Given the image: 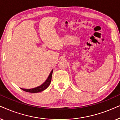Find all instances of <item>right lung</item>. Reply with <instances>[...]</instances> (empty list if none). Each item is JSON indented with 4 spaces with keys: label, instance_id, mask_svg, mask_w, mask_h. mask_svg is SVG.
Wrapping results in <instances>:
<instances>
[{
    "label": "right lung",
    "instance_id": "add662e5",
    "mask_svg": "<svg viewBox=\"0 0 120 120\" xmlns=\"http://www.w3.org/2000/svg\"><path fill=\"white\" fill-rule=\"evenodd\" d=\"M52 73H53V70H52L51 72L50 73L48 78H47V80L45 81V82L42 83V85H41L40 86L37 87L32 88V89H24V88H21L22 90H23L24 91L27 92H30V93H38V92H40L41 91H43L44 90L46 89L50 84L51 81V79H52Z\"/></svg>",
    "mask_w": 120,
    "mask_h": 120
}]
</instances>
